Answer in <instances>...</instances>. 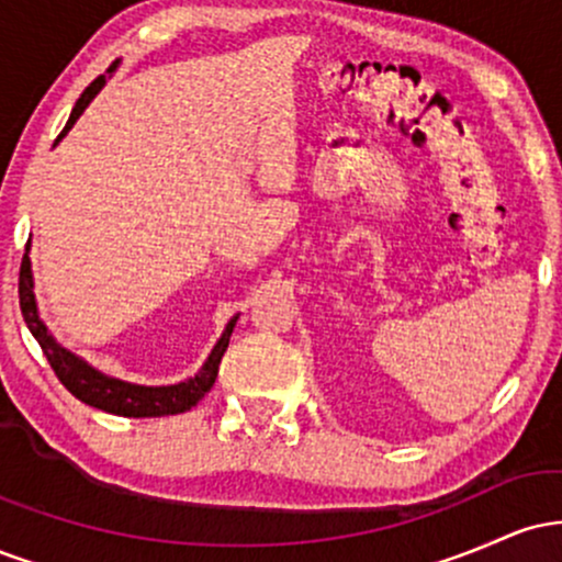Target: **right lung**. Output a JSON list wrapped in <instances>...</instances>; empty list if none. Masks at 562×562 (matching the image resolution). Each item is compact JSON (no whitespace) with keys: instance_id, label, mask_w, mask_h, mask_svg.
Wrapping results in <instances>:
<instances>
[{"instance_id":"add662e5","label":"right lung","mask_w":562,"mask_h":562,"mask_svg":"<svg viewBox=\"0 0 562 562\" xmlns=\"http://www.w3.org/2000/svg\"><path fill=\"white\" fill-rule=\"evenodd\" d=\"M115 68H119V60L108 68L105 76H97V79L89 83L87 89H83V94L76 100L68 124L60 132V137L55 139V145L66 137L70 128H74L76 121H79V115L87 111L89 102L100 94V89L105 87ZM29 254H31V240L25 243V254H23V263H21V282H18L25 327H29L31 335L38 340V346H42L44 357H47L49 367L55 370L57 380H60V383L66 385V389L74 393L76 398H79V402L94 406V409L111 412V415H121V417H164V415H179V412H187L190 406H195L200 398L205 396V393L214 389L216 375H218V364H222L224 351H227V346H229V335H232V330H235L240 314H235V317L227 322L222 338L216 340V346L211 348L209 359H205L203 367H200L192 378H187V380H182V383H173V385L126 383V380H121V378L105 375V372H100L97 367L89 364L87 359H81L79 353L68 351L66 346L57 344L55 335L47 330V325H44L42 317H38L36 293H34V272H31Z\"/></svg>"}]
</instances>
